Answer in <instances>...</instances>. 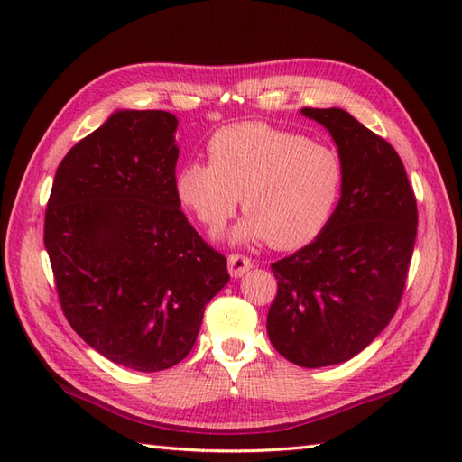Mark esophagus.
I'll return each instance as SVG.
<instances>
[{
  "label": "esophagus",
  "instance_id": "1",
  "mask_svg": "<svg viewBox=\"0 0 462 462\" xmlns=\"http://www.w3.org/2000/svg\"><path fill=\"white\" fill-rule=\"evenodd\" d=\"M252 268V260L244 254H230L228 256V272L232 278H240Z\"/></svg>",
  "mask_w": 462,
  "mask_h": 462
}]
</instances>
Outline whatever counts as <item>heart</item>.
Wrapping results in <instances>:
<instances>
[{
	"mask_svg": "<svg viewBox=\"0 0 462 462\" xmlns=\"http://www.w3.org/2000/svg\"><path fill=\"white\" fill-rule=\"evenodd\" d=\"M346 166L336 149L263 123L216 131L208 161L184 162L174 190L206 230L218 232L238 208L246 214L234 242L268 240L273 248L306 246L328 228L343 196Z\"/></svg>",
	"mask_w": 462,
	"mask_h": 462,
	"instance_id": "obj_1",
	"label": "heart"
}]
</instances>
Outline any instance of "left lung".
<instances>
[{"label": "left lung", "instance_id": "1", "mask_svg": "<svg viewBox=\"0 0 462 462\" xmlns=\"http://www.w3.org/2000/svg\"><path fill=\"white\" fill-rule=\"evenodd\" d=\"M301 115L336 141L346 186L328 228L272 263L278 293L266 329L280 356L313 369L357 356L395 316L415 248L417 200L385 139L336 106Z\"/></svg>", "mask_w": 462, "mask_h": 462}]
</instances>
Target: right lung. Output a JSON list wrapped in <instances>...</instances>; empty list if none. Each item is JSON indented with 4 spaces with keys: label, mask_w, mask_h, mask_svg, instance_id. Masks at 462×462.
<instances>
[{
    "label": "right lung",
    "mask_w": 462,
    "mask_h": 462,
    "mask_svg": "<svg viewBox=\"0 0 462 462\" xmlns=\"http://www.w3.org/2000/svg\"><path fill=\"white\" fill-rule=\"evenodd\" d=\"M179 121L116 111L55 172L45 250L67 321L116 365L154 373L189 356L226 282L174 190Z\"/></svg>",
    "instance_id": "1"
}]
</instances>
